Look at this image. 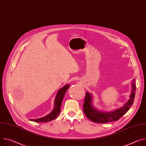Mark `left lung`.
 <instances>
[{
  "label": "left lung",
  "mask_w": 146,
  "mask_h": 146,
  "mask_svg": "<svg viewBox=\"0 0 146 146\" xmlns=\"http://www.w3.org/2000/svg\"><path fill=\"white\" fill-rule=\"evenodd\" d=\"M132 88L131 95L128 102L123 107L110 112L101 111L94 108L91 105L92 95L87 92L83 104V111L85 115L90 120L97 123H107L118 120L129 110L133 103L136 88L135 79L133 80L132 83Z\"/></svg>",
  "instance_id": "obj_1"
}]
</instances>
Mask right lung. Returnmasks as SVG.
Listing matches in <instances>:
<instances>
[{
	"mask_svg": "<svg viewBox=\"0 0 146 146\" xmlns=\"http://www.w3.org/2000/svg\"><path fill=\"white\" fill-rule=\"evenodd\" d=\"M69 85H66L64 87L60 88L57 93L56 98L55 99V103H54V109L51 112L50 114L47 115L38 119H30L31 121L36 122H46L48 121H50L56 118L60 111V107L62 105V102L63 100V98L65 96V94L69 87Z\"/></svg>",
	"mask_w": 146,
	"mask_h": 146,
	"instance_id": "obj_1",
	"label": "right lung"
}]
</instances>
